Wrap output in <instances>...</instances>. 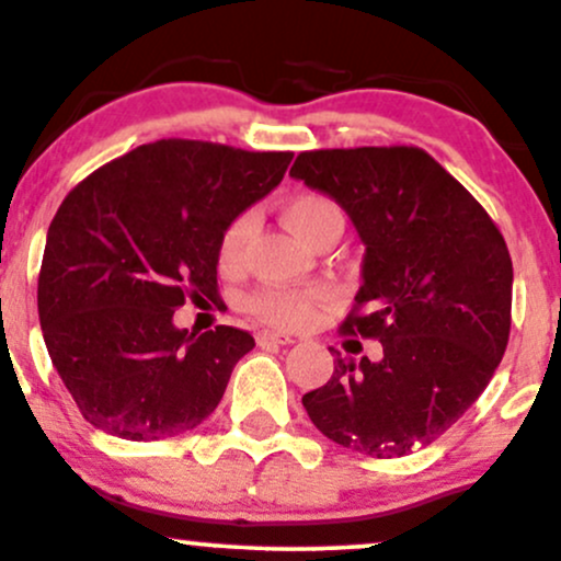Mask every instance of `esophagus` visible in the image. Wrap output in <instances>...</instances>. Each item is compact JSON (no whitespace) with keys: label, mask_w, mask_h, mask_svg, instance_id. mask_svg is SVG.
<instances>
[{"label":"esophagus","mask_w":561,"mask_h":561,"mask_svg":"<svg viewBox=\"0 0 561 561\" xmlns=\"http://www.w3.org/2000/svg\"><path fill=\"white\" fill-rule=\"evenodd\" d=\"M295 337L285 332H259V345H293Z\"/></svg>","instance_id":"1"}]
</instances>
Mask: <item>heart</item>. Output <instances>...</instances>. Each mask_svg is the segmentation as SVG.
Instances as JSON below:
<instances>
[{
	"mask_svg": "<svg viewBox=\"0 0 561 561\" xmlns=\"http://www.w3.org/2000/svg\"><path fill=\"white\" fill-rule=\"evenodd\" d=\"M287 227L300 237L302 242L311 237V231L319 227L324 218L340 216L337 205L324 195H300L289 199L282 210ZM250 231H253V218L240 216L229 224L227 231L221 234L218 242V261L224 268H234L242 261L244 244L250 240ZM313 300L317 295L311 293H289V289H261L250 298V311L255 317L276 327H298L302 321L311 319Z\"/></svg>",
	"mask_w": 561,
	"mask_h": 561,
	"instance_id": "heart-1",
	"label": "heart"
}]
</instances>
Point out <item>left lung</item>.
<instances>
[{
  "label": "left lung",
  "mask_w": 561,
  "mask_h": 561,
  "mask_svg": "<svg viewBox=\"0 0 561 561\" xmlns=\"http://www.w3.org/2000/svg\"><path fill=\"white\" fill-rule=\"evenodd\" d=\"M289 176L345 210L364 242L345 334L379 362L337 358L302 405L337 446L392 459L437 440L480 398L512 327V259L482 205L420 147L300 152ZM340 356V353H337Z\"/></svg>",
  "instance_id": "1"
}]
</instances>
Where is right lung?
Here are the masks:
<instances>
[{
    "label": "right lung",
    "instance_id": "add662e5",
    "mask_svg": "<svg viewBox=\"0 0 561 561\" xmlns=\"http://www.w3.org/2000/svg\"><path fill=\"white\" fill-rule=\"evenodd\" d=\"M293 152L160 139L102 165L62 199L38 274V321L83 420L163 440L214 414L248 332H190L173 311L216 298L218 242L285 176Z\"/></svg>",
    "mask_w": 561,
    "mask_h": 561
}]
</instances>
